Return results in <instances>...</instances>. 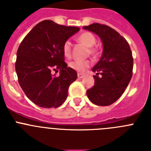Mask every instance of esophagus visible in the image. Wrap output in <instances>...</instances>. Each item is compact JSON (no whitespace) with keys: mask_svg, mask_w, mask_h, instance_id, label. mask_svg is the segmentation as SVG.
<instances>
[{"mask_svg":"<svg viewBox=\"0 0 151 151\" xmlns=\"http://www.w3.org/2000/svg\"><path fill=\"white\" fill-rule=\"evenodd\" d=\"M77 76H78V78H82L84 76H85V75H84V74H81V73H78V75H77Z\"/></svg>","mask_w":151,"mask_h":151,"instance_id":"obj_1","label":"esophagus"}]
</instances>
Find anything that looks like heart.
Here are the masks:
<instances>
[{
  "label": "heart",
  "mask_w": 151,
  "mask_h": 151,
  "mask_svg": "<svg viewBox=\"0 0 151 151\" xmlns=\"http://www.w3.org/2000/svg\"><path fill=\"white\" fill-rule=\"evenodd\" d=\"M77 41L82 45L88 47V53L92 55L97 54L98 50L97 47H94L96 44V38L94 35L89 32H85L79 35L77 38ZM63 51L64 55L66 57H69L72 54V44L69 41L64 42L63 45ZM92 62L91 60H75L69 63V67L78 73H84L87 71V69L91 66Z\"/></svg>",
  "instance_id": "heart-1"
}]
</instances>
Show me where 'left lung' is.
Instances as JSON below:
<instances>
[{"instance_id": "1", "label": "left lung", "mask_w": 151, "mask_h": 151, "mask_svg": "<svg viewBox=\"0 0 151 151\" xmlns=\"http://www.w3.org/2000/svg\"><path fill=\"white\" fill-rule=\"evenodd\" d=\"M83 29L99 36L104 47L101 60L92 69L97 73L87 96L94 104L109 106L122 96L132 76V50L125 38L110 26L93 23Z\"/></svg>"}]
</instances>
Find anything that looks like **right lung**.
<instances>
[{
    "label": "right lung",
    "instance_id": "obj_1",
    "mask_svg": "<svg viewBox=\"0 0 151 151\" xmlns=\"http://www.w3.org/2000/svg\"><path fill=\"white\" fill-rule=\"evenodd\" d=\"M79 29L41 21L19 45L15 63L19 84L38 106L57 108L67 98L69 85L76 80L77 73L64 61L63 45ZM58 70L59 77L52 74Z\"/></svg>",
    "mask_w": 151,
    "mask_h": 151
}]
</instances>
